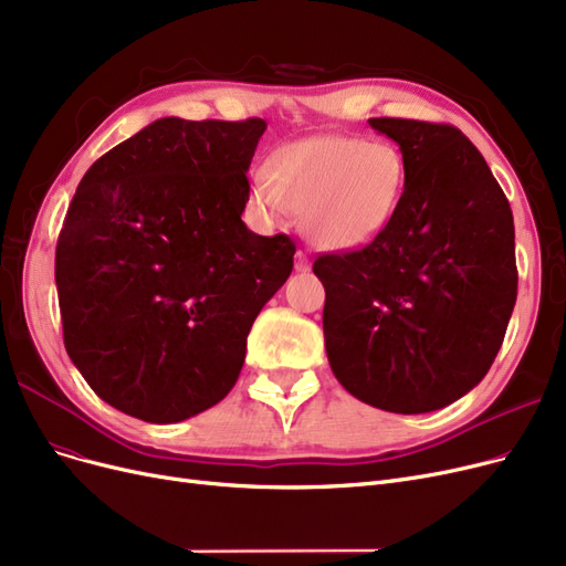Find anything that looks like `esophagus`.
<instances>
[{
  "instance_id": "obj_1",
  "label": "esophagus",
  "mask_w": 566,
  "mask_h": 566,
  "mask_svg": "<svg viewBox=\"0 0 566 566\" xmlns=\"http://www.w3.org/2000/svg\"><path fill=\"white\" fill-rule=\"evenodd\" d=\"M296 270L298 272H307L310 270V259H307L305 251H298V254H296Z\"/></svg>"
}]
</instances>
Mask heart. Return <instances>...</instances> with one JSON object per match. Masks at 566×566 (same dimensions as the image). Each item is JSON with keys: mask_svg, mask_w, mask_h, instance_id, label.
Instances as JSON below:
<instances>
[{"mask_svg": "<svg viewBox=\"0 0 566 566\" xmlns=\"http://www.w3.org/2000/svg\"><path fill=\"white\" fill-rule=\"evenodd\" d=\"M406 179L403 154L394 144L319 135L277 149L270 170L251 177L249 198L268 221L294 209L312 244L343 254L370 244L389 226Z\"/></svg>", "mask_w": 566, "mask_h": 566, "instance_id": "heart-1", "label": "heart"}]
</instances>
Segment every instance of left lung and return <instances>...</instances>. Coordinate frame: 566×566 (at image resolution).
Masks as SVG:
<instances>
[{
    "label": "left lung",
    "mask_w": 566,
    "mask_h": 566,
    "mask_svg": "<svg viewBox=\"0 0 566 566\" xmlns=\"http://www.w3.org/2000/svg\"><path fill=\"white\" fill-rule=\"evenodd\" d=\"M399 144L406 191L382 233L324 254V343L359 401L420 415L485 378L517 298L511 205L485 158L452 125L370 118Z\"/></svg>",
    "instance_id": "1"
}]
</instances>
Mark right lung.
Listing matches in <instances>:
<instances>
[{
    "label": "right lung",
    "instance_id": "add662e5",
    "mask_svg": "<svg viewBox=\"0 0 566 566\" xmlns=\"http://www.w3.org/2000/svg\"><path fill=\"white\" fill-rule=\"evenodd\" d=\"M263 118H158L83 175L55 249L72 364L116 410L188 420L233 389L296 244L242 221Z\"/></svg>",
    "mask_w": 566,
    "mask_h": 566
}]
</instances>
